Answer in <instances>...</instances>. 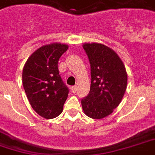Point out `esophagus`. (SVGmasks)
Wrapping results in <instances>:
<instances>
[{"label": "esophagus", "instance_id": "1", "mask_svg": "<svg viewBox=\"0 0 155 155\" xmlns=\"http://www.w3.org/2000/svg\"><path fill=\"white\" fill-rule=\"evenodd\" d=\"M71 91H72L73 93H75L76 90H77V87H76V86H72V87L71 88Z\"/></svg>", "mask_w": 155, "mask_h": 155}]
</instances>
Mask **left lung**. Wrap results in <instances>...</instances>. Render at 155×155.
I'll use <instances>...</instances> for the list:
<instances>
[{
	"label": "left lung",
	"mask_w": 155,
	"mask_h": 155,
	"mask_svg": "<svg viewBox=\"0 0 155 155\" xmlns=\"http://www.w3.org/2000/svg\"><path fill=\"white\" fill-rule=\"evenodd\" d=\"M83 48L90 63L91 86L81 105L87 116L100 120L111 114L122 101L127 88V72L118 54L106 45L85 43Z\"/></svg>",
	"instance_id": "obj_1"
}]
</instances>
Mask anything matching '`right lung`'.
Wrapping results in <instances>:
<instances>
[{"mask_svg": "<svg viewBox=\"0 0 155 155\" xmlns=\"http://www.w3.org/2000/svg\"><path fill=\"white\" fill-rule=\"evenodd\" d=\"M68 45L53 43L36 49L22 70V84L31 106L45 119L58 116L69 89L59 75L58 62Z\"/></svg>", "mask_w": 155, "mask_h": 155, "instance_id": "1", "label": "right lung"}]
</instances>
